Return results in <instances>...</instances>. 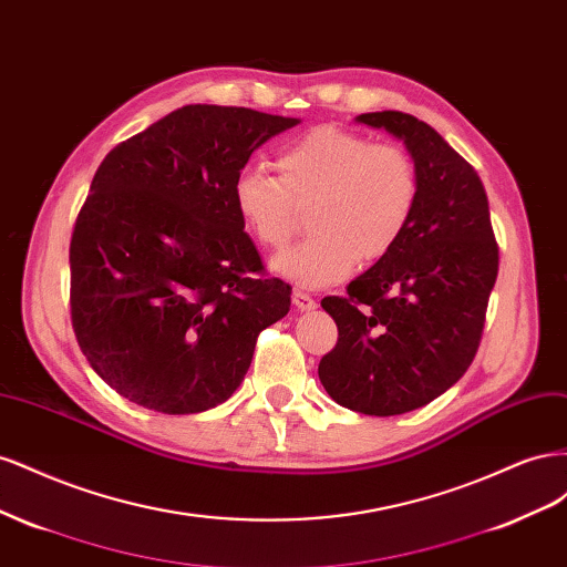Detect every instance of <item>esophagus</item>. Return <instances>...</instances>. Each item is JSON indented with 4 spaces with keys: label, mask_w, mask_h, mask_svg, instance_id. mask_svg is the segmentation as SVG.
I'll return each instance as SVG.
<instances>
[{
    "label": "esophagus",
    "mask_w": 567,
    "mask_h": 567,
    "mask_svg": "<svg viewBox=\"0 0 567 567\" xmlns=\"http://www.w3.org/2000/svg\"><path fill=\"white\" fill-rule=\"evenodd\" d=\"M293 305L298 307L300 312H310L317 307V300L312 298V293H307V290H293Z\"/></svg>",
    "instance_id": "34e87169"
}]
</instances>
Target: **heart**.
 Masks as SVG:
<instances>
[{
  "instance_id": "obj_1",
  "label": "heart",
  "mask_w": 567,
  "mask_h": 567,
  "mask_svg": "<svg viewBox=\"0 0 567 567\" xmlns=\"http://www.w3.org/2000/svg\"><path fill=\"white\" fill-rule=\"evenodd\" d=\"M279 175L246 165L231 184L234 208L255 241L284 250L312 205L315 236L274 260L284 279L321 288L373 265L400 244L414 219L421 182L414 158L398 144L319 125L277 153Z\"/></svg>"
}]
</instances>
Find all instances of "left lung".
<instances>
[{"label":"left lung","mask_w":567,"mask_h":567,"mask_svg":"<svg viewBox=\"0 0 567 567\" xmlns=\"http://www.w3.org/2000/svg\"><path fill=\"white\" fill-rule=\"evenodd\" d=\"M359 123L404 140L421 194L400 244L321 307L338 340L319 381L367 416L414 411L452 388L480 348L499 271L485 186L471 163L423 120L402 111L362 113Z\"/></svg>","instance_id":"1"}]
</instances>
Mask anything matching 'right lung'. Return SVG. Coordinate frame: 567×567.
<instances>
[{
    "label": "right lung",
    "mask_w": 567,
    "mask_h": 567,
    "mask_svg": "<svg viewBox=\"0 0 567 567\" xmlns=\"http://www.w3.org/2000/svg\"><path fill=\"white\" fill-rule=\"evenodd\" d=\"M296 117L238 106L177 109L99 165L71 238V321L117 394L161 414L231 398L257 336L288 315L231 184Z\"/></svg>",
    "instance_id": "add662e5"
}]
</instances>
